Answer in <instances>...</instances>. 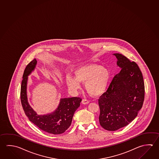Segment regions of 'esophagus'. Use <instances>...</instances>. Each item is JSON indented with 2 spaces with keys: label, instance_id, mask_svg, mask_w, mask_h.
<instances>
[{
  "label": "esophagus",
  "instance_id": "obj_1",
  "mask_svg": "<svg viewBox=\"0 0 159 159\" xmlns=\"http://www.w3.org/2000/svg\"><path fill=\"white\" fill-rule=\"evenodd\" d=\"M81 103H83V104H87L89 103V100H87L86 99H83L81 101Z\"/></svg>",
  "mask_w": 159,
  "mask_h": 159
}]
</instances>
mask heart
<instances>
[{"instance_id":"b5f03b06","label":"heart","mask_w":159,"mask_h":159,"mask_svg":"<svg viewBox=\"0 0 159 159\" xmlns=\"http://www.w3.org/2000/svg\"><path fill=\"white\" fill-rule=\"evenodd\" d=\"M75 77L67 75L66 83L73 90L80 88V82L85 83L88 93L94 97H98L106 92L110 80L109 70L97 64H88L76 69Z\"/></svg>"}]
</instances>
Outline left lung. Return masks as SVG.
<instances>
[{
  "instance_id": "8db88e82",
  "label": "left lung",
  "mask_w": 159,
  "mask_h": 159,
  "mask_svg": "<svg viewBox=\"0 0 159 159\" xmlns=\"http://www.w3.org/2000/svg\"><path fill=\"white\" fill-rule=\"evenodd\" d=\"M114 55L122 69L98 99L100 125L111 131L131 123L142 108L145 98V84L139 66L122 54Z\"/></svg>"
}]
</instances>
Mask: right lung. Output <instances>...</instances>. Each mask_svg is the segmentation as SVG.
I'll use <instances>...</instances> for the list:
<instances>
[{"mask_svg":"<svg viewBox=\"0 0 159 159\" xmlns=\"http://www.w3.org/2000/svg\"><path fill=\"white\" fill-rule=\"evenodd\" d=\"M36 64V60L34 59L27 65L24 71L20 88L23 109L30 120L42 131L53 134H63L71 125L74 114L79 107L82 99L80 97L62 98L58 108L51 114L37 115L29 105L27 97L28 76L34 71Z\"/></svg>","mask_w":159,"mask_h":159,"instance_id":"right-lung-1","label":"right lung"}]
</instances>
